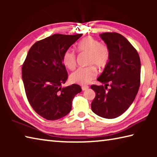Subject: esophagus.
<instances>
[{
    "label": "esophagus",
    "mask_w": 157,
    "mask_h": 157,
    "mask_svg": "<svg viewBox=\"0 0 157 157\" xmlns=\"http://www.w3.org/2000/svg\"><path fill=\"white\" fill-rule=\"evenodd\" d=\"M89 89L88 86H82V91H85V90H87Z\"/></svg>",
    "instance_id": "esophagus-1"
}]
</instances>
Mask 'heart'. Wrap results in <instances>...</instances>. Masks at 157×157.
I'll list each match as a JSON object with an SVG mask.
<instances>
[{
  "mask_svg": "<svg viewBox=\"0 0 157 157\" xmlns=\"http://www.w3.org/2000/svg\"><path fill=\"white\" fill-rule=\"evenodd\" d=\"M77 50L81 53L88 54L87 65L89 66L77 69L70 75L69 79L71 83L82 85L89 84L97 75L96 68H105L110 59V50L104 43H101L92 36L82 39L77 45ZM62 61L64 66L69 70H73L76 66L75 52L68 50L63 55Z\"/></svg>",
  "mask_w": 157,
  "mask_h": 157,
  "instance_id": "1",
  "label": "heart"
}]
</instances>
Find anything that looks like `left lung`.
<instances>
[{"label":"left lung","instance_id":"8db88e82","mask_svg":"<svg viewBox=\"0 0 157 157\" xmlns=\"http://www.w3.org/2000/svg\"><path fill=\"white\" fill-rule=\"evenodd\" d=\"M110 50V59L98 81L91 85L95 97L91 109L105 118H115L125 112L134 100L140 84V61L137 50L121 34H100Z\"/></svg>","mask_w":157,"mask_h":157}]
</instances>
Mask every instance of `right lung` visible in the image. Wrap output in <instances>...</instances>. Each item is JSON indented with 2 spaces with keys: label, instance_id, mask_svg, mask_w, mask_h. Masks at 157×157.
<instances>
[{
  "label": "right lung",
  "instance_id": "add662e5",
  "mask_svg": "<svg viewBox=\"0 0 157 157\" xmlns=\"http://www.w3.org/2000/svg\"><path fill=\"white\" fill-rule=\"evenodd\" d=\"M82 35L55 34L34 43L22 66V79L28 100L33 109L48 121L70 112L74 97L82 91L73 84L62 88L68 79L62 57Z\"/></svg>",
  "mask_w": 157,
  "mask_h": 157
}]
</instances>
